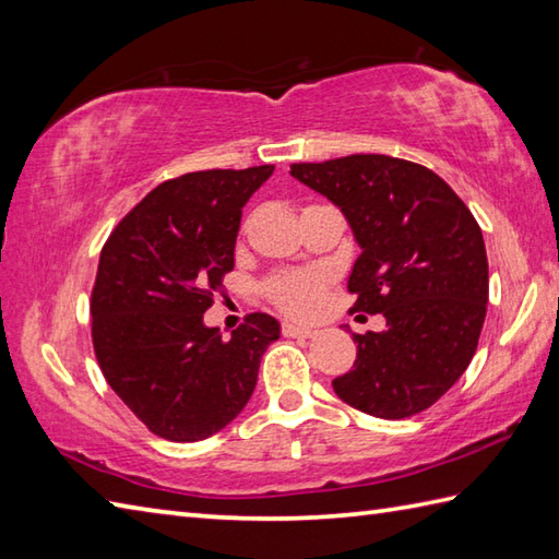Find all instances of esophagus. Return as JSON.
I'll return each instance as SVG.
<instances>
[{"mask_svg":"<svg viewBox=\"0 0 559 559\" xmlns=\"http://www.w3.org/2000/svg\"><path fill=\"white\" fill-rule=\"evenodd\" d=\"M281 331H283V336H290V338H312V336H317V329L300 326V324H293V322H283Z\"/></svg>","mask_w":559,"mask_h":559,"instance_id":"34e87169","label":"esophagus"}]
</instances>
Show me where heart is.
<instances>
[{
    "label": "heart",
    "instance_id": "1",
    "mask_svg": "<svg viewBox=\"0 0 559 559\" xmlns=\"http://www.w3.org/2000/svg\"><path fill=\"white\" fill-rule=\"evenodd\" d=\"M326 286L329 273L324 269H288L269 276L261 293L283 314L307 319L317 312Z\"/></svg>",
    "mask_w": 559,
    "mask_h": 559
}]
</instances>
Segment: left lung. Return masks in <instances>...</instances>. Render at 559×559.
I'll use <instances>...</instances> for the list:
<instances>
[{
  "label": "left lung",
  "instance_id": "left-lung-1",
  "mask_svg": "<svg viewBox=\"0 0 559 559\" xmlns=\"http://www.w3.org/2000/svg\"><path fill=\"white\" fill-rule=\"evenodd\" d=\"M290 175L346 213L362 249L350 310L386 319L353 334V370L331 382L338 399L386 420L430 408L466 372L488 312L478 221L442 177L382 153L293 163Z\"/></svg>",
  "mask_w": 559,
  "mask_h": 559
}]
</instances>
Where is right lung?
I'll use <instances>...</instances> for the list:
<instances>
[{
	"label": "right lung",
	"mask_w": 559,
	"mask_h": 559,
	"mask_svg": "<svg viewBox=\"0 0 559 559\" xmlns=\"http://www.w3.org/2000/svg\"><path fill=\"white\" fill-rule=\"evenodd\" d=\"M271 173L273 165H254L173 177L103 245L91 290L96 360L124 406L170 442L223 430L278 338V322L264 312L247 314L228 341L201 322L235 266L242 206Z\"/></svg>",
	"instance_id": "right-lung-1"
}]
</instances>
